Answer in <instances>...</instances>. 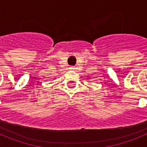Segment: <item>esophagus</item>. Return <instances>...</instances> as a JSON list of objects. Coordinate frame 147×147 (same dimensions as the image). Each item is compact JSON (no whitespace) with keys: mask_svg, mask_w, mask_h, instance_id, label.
<instances>
[{"mask_svg":"<svg viewBox=\"0 0 147 147\" xmlns=\"http://www.w3.org/2000/svg\"><path fill=\"white\" fill-rule=\"evenodd\" d=\"M71 69H72V68H71Z\"/></svg>","mask_w":147,"mask_h":147,"instance_id":"1","label":"esophagus"}]
</instances>
